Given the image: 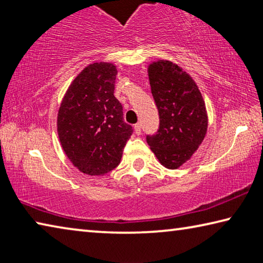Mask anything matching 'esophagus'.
<instances>
[{"label": "esophagus", "instance_id": "1", "mask_svg": "<svg viewBox=\"0 0 263 263\" xmlns=\"http://www.w3.org/2000/svg\"><path fill=\"white\" fill-rule=\"evenodd\" d=\"M135 133L138 136H139L141 133V125H140V124H136V125H135Z\"/></svg>", "mask_w": 263, "mask_h": 263}]
</instances>
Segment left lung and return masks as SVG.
Returning <instances> with one entry per match:
<instances>
[{"label": "left lung", "instance_id": "obj_1", "mask_svg": "<svg viewBox=\"0 0 263 263\" xmlns=\"http://www.w3.org/2000/svg\"><path fill=\"white\" fill-rule=\"evenodd\" d=\"M147 69L160 126L146 139L163 167L176 169L190 160L206 135L205 103L194 79L179 65L158 60Z\"/></svg>", "mask_w": 263, "mask_h": 263}]
</instances>
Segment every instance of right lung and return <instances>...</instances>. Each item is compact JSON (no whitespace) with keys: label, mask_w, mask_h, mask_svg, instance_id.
<instances>
[{"label":"right lung","mask_w":263,"mask_h":263,"mask_svg":"<svg viewBox=\"0 0 263 263\" xmlns=\"http://www.w3.org/2000/svg\"><path fill=\"white\" fill-rule=\"evenodd\" d=\"M117 68L88 65L70 83L58 111V135L65 154L80 172L102 176L121 162L132 126L114 95Z\"/></svg>","instance_id":"1"}]
</instances>
